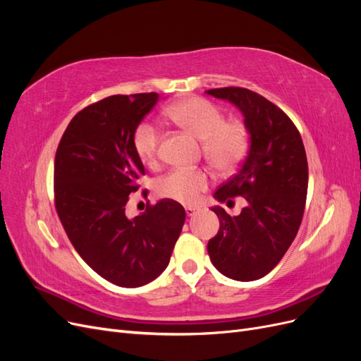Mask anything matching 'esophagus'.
I'll return each mask as SVG.
<instances>
[{"mask_svg": "<svg viewBox=\"0 0 361 361\" xmlns=\"http://www.w3.org/2000/svg\"><path fill=\"white\" fill-rule=\"evenodd\" d=\"M199 209L197 207H192V206H185V214H187L188 216H191V215H194L195 212H197Z\"/></svg>", "mask_w": 361, "mask_h": 361, "instance_id": "1", "label": "esophagus"}]
</instances>
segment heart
Instances as JSON below:
<instances>
[{
	"label": "heart",
	"mask_w": 361,
	"mask_h": 361,
	"mask_svg": "<svg viewBox=\"0 0 361 361\" xmlns=\"http://www.w3.org/2000/svg\"><path fill=\"white\" fill-rule=\"evenodd\" d=\"M169 117L174 123L202 140L204 157L216 169L232 170L244 161L250 149V133L238 118L226 120L224 113L203 97H188L169 108ZM161 130L152 120L140 122L133 133V147L138 159L154 166L159 157ZM211 176L204 170L174 169L157 180L159 197L191 204L199 200L207 188Z\"/></svg>",
	"instance_id": "1"
}]
</instances>
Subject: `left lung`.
<instances>
[{
    "label": "left lung",
    "mask_w": 361,
    "mask_h": 361,
    "mask_svg": "<svg viewBox=\"0 0 361 361\" xmlns=\"http://www.w3.org/2000/svg\"><path fill=\"white\" fill-rule=\"evenodd\" d=\"M206 93L243 111L251 140L241 169L214 194L220 202L244 197L248 204L238 216L212 207L220 231L207 243V253L226 277L257 280L279 264L298 233L309 183L305 149L288 114L262 94L244 87Z\"/></svg>",
    "instance_id": "left-lung-1"
}]
</instances>
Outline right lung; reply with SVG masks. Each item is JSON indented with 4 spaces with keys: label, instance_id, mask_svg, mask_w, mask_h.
<instances>
[{
    "label": "right lung",
    "instance_id": "right-lung-1",
    "mask_svg": "<svg viewBox=\"0 0 361 361\" xmlns=\"http://www.w3.org/2000/svg\"><path fill=\"white\" fill-rule=\"evenodd\" d=\"M158 97L114 94L82 108L54 161V202L68 238L87 265L122 288L147 285L167 268L185 221L182 204L169 199L133 220L125 214L146 174L133 133Z\"/></svg>",
    "mask_w": 361,
    "mask_h": 361
}]
</instances>
